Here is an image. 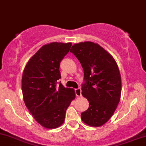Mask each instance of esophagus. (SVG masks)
<instances>
[{"label": "esophagus", "instance_id": "obj_1", "mask_svg": "<svg viewBox=\"0 0 146 146\" xmlns=\"http://www.w3.org/2000/svg\"><path fill=\"white\" fill-rule=\"evenodd\" d=\"M75 93H76V95L77 97L81 96L82 95V91L80 88H78V89H75Z\"/></svg>", "mask_w": 146, "mask_h": 146}]
</instances>
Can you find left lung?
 Returning a JSON list of instances; mask_svg holds the SVG:
<instances>
[{"mask_svg": "<svg viewBox=\"0 0 146 146\" xmlns=\"http://www.w3.org/2000/svg\"><path fill=\"white\" fill-rule=\"evenodd\" d=\"M70 52L84 70L82 94L89 108L81 113V119L91 127H100L111 118L120 102L121 77L113 57L97 43L75 44Z\"/></svg>", "mask_w": 146, "mask_h": 146, "instance_id": "left-lung-1", "label": "left lung"}]
</instances>
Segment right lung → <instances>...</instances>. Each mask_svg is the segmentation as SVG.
Returning <instances> with one entry per match:
<instances>
[{"instance_id":"1","label":"right lung","mask_w":146,"mask_h":146,"mask_svg":"<svg viewBox=\"0 0 146 146\" xmlns=\"http://www.w3.org/2000/svg\"><path fill=\"white\" fill-rule=\"evenodd\" d=\"M71 42H51L32 56L23 72L21 89L27 108L35 119L46 129L64 123L66 110L75 99L74 90L61 82L60 62L69 52Z\"/></svg>"}]
</instances>
